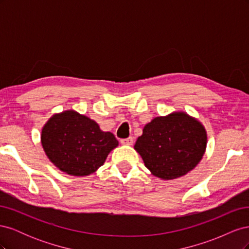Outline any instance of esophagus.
I'll return each instance as SVG.
<instances>
[{
    "instance_id": "1",
    "label": "esophagus",
    "mask_w": 249,
    "mask_h": 249,
    "mask_svg": "<svg viewBox=\"0 0 249 249\" xmlns=\"http://www.w3.org/2000/svg\"><path fill=\"white\" fill-rule=\"evenodd\" d=\"M120 143H122V144H124V145H132L133 138L129 137V138H125V139H122V140H120Z\"/></svg>"
}]
</instances>
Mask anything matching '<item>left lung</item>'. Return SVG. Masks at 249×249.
<instances>
[{
    "instance_id": "8db88e82",
    "label": "left lung",
    "mask_w": 249,
    "mask_h": 249,
    "mask_svg": "<svg viewBox=\"0 0 249 249\" xmlns=\"http://www.w3.org/2000/svg\"><path fill=\"white\" fill-rule=\"evenodd\" d=\"M207 142L206 127L197 118L175 111L146 124L134 148L153 176L169 180L196 167Z\"/></svg>"
}]
</instances>
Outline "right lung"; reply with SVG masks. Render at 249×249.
<instances>
[{
  "label": "right lung",
  "instance_id": "add662e5",
  "mask_svg": "<svg viewBox=\"0 0 249 249\" xmlns=\"http://www.w3.org/2000/svg\"><path fill=\"white\" fill-rule=\"evenodd\" d=\"M40 141L49 160L72 177H87L106 161L118 141L94 120L74 110L56 113L42 126Z\"/></svg>",
  "mask_w": 249,
  "mask_h": 249
}]
</instances>
